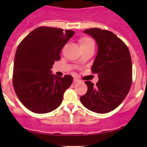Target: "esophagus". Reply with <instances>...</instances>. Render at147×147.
Wrapping results in <instances>:
<instances>
[{
    "mask_svg": "<svg viewBox=\"0 0 147 147\" xmlns=\"http://www.w3.org/2000/svg\"><path fill=\"white\" fill-rule=\"evenodd\" d=\"M74 82H80V80H79L77 78H74Z\"/></svg>",
    "mask_w": 147,
    "mask_h": 147,
    "instance_id": "1",
    "label": "esophagus"
}]
</instances>
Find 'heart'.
<instances>
[{
  "instance_id": "b5f03b06",
  "label": "heart",
  "mask_w": 147,
  "mask_h": 147,
  "mask_svg": "<svg viewBox=\"0 0 147 147\" xmlns=\"http://www.w3.org/2000/svg\"><path fill=\"white\" fill-rule=\"evenodd\" d=\"M80 46L82 45H94V42L91 38L88 37H84L80 40Z\"/></svg>"
}]
</instances>
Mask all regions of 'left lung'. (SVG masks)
Returning <instances> with one entry per match:
<instances>
[{"instance_id":"1","label":"left lung","mask_w":147,"mask_h":147,"mask_svg":"<svg viewBox=\"0 0 147 147\" xmlns=\"http://www.w3.org/2000/svg\"><path fill=\"white\" fill-rule=\"evenodd\" d=\"M96 42L98 52L91 71L97 74L94 85L86 81V94L80 101L87 109L97 113L115 110L129 93L132 84V59L129 51L121 40L107 30L92 28L84 31Z\"/></svg>"}]
</instances>
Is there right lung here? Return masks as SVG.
Instances as JSON below:
<instances>
[{
	"mask_svg": "<svg viewBox=\"0 0 147 147\" xmlns=\"http://www.w3.org/2000/svg\"><path fill=\"white\" fill-rule=\"evenodd\" d=\"M72 30L42 26L35 28L21 41L16 51L12 83L17 96L28 110L47 113L61 105L73 77H59L51 73L60 51L74 36Z\"/></svg>",
	"mask_w": 147,
	"mask_h": 147,
	"instance_id": "1",
	"label": "right lung"
}]
</instances>
